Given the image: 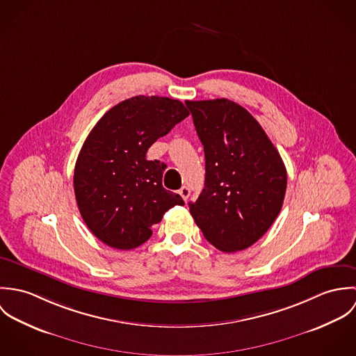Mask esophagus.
I'll return each instance as SVG.
<instances>
[{
	"instance_id": "esophagus-1",
	"label": "esophagus",
	"mask_w": 356,
	"mask_h": 356,
	"mask_svg": "<svg viewBox=\"0 0 356 356\" xmlns=\"http://www.w3.org/2000/svg\"><path fill=\"white\" fill-rule=\"evenodd\" d=\"M179 195H181V197L186 202L188 199H189V196H191V189L188 188V186H182L181 189H179V192H178Z\"/></svg>"
}]
</instances>
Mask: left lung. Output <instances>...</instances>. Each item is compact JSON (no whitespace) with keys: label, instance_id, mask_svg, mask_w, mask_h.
Segmentation results:
<instances>
[{"label":"left lung","instance_id":"left-lung-1","mask_svg":"<svg viewBox=\"0 0 356 356\" xmlns=\"http://www.w3.org/2000/svg\"><path fill=\"white\" fill-rule=\"evenodd\" d=\"M204 147L205 182L191 213L222 252L247 250L278 216L286 168L261 126L227 99L185 102Z\"/></svg>","mask_w":356,"mask_h":356}]
</instances>
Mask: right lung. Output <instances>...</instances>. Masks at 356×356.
Here are the masks:
<instances>
[{
	"mask_svg": "<svg viewBox=\"0 0 356 356\" xmlns=\"http://www.w3.org/2000/svg\"><path fill=\"white\" fill-rule=\"evenodd\" d=\"M188 115L179 100L136 96L105 112L88 136L76 159L74 191L86 226L104 244L137 248L164 212L185 204L163 188L165 164L148 160L147 152Z\"/></svg>",
	"mask_w": 356,
	"mask_h": 356,
	"instance_id": "right-lung-1",
	"label": "right lung"
}]
</instances>
